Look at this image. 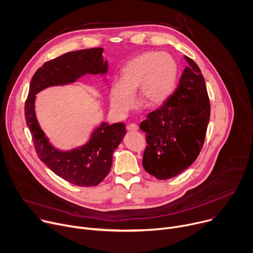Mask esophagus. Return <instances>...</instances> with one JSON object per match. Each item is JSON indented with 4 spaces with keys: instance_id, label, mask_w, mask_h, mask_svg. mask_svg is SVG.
Wrapping results in <instances>:
<instances>
[{
    "instance_id": "obj_1",
    "label": "esophagus",
    "mask_w": 253,
    "mask_h": 253,
    "mask_svg": "<svg viewBox=\"0 0 253 253\" xmlns=\"http://www.w3.org/2000/svg\"><path fill=\"white\" fill-rule=\"evenodd\" d=\"M127 130H128V131H131V132L137 131V130H138V126H137L136 124H134V123H131V124H129V125L127 126Z\"/></svg>"
}]
</instances>
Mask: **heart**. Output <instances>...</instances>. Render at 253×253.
<instances>
[{
    "mask_svg": "<svg viewBox=\"0 0 253 253\" xmlns=\"http://www.w3.org/2000/svg\"><path fill=\"white\" fill-rule=\"evenodd\" d=\"M177 78V65L169 54L144 53L129 61L121 71L120 81L109 89L110 106L120 114L127 112L137 90L139 101L148 108L162 105L171 95Z\"/></svg>",
    "mask_w": 253,
    "mask_h": 253,
    "instance_id": "b5f03b06",
    "label": "heart"
}]
</instances>
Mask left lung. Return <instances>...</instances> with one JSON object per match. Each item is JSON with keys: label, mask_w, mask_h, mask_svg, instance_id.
<instances>
[{"label": "left lung", "mask_w": 253, "mask_h": 253, "mask_svg": "<svg viewBox=\"0 0 253 253\" xmlns=\"http://www.w3.org/2000/svg\"><path fill=\"white\" fill-rule=\"evenodd\" d=\"M185 59L188 66L177 89L140 124L147 143L142 165L160 180L175 177L196 160L209 123L210 103L204 77L193 60Z\"/></svg>", "instance_id": "8db88e82"}]
</instances>
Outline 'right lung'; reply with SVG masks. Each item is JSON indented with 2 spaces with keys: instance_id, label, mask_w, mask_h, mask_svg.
<instances>
[{
  "instance_id": "obj_1",
  "label": "right lung",
  "mask_w": 253,
  "mask_h": 253,
  "mask_svg": "<svg viewBox=\"0 0 253 253\" xmlns=\"http://www.w3.org/2000/svg\"><path fill=\"white\" fill-rule=\"evenodd\" d=\"M103 48L84 49L66 53L46 62L34 74L25 104L27 126L41 161L56 175L81 187L98 185L112 166L113 152L126 134L125 123L101 122L82 146L60 150L50 142L36 116L35 102L39 92L53 86L76 83L86 75H101L107 82L108 61Z\"/></svg>"
}]
</instances>
